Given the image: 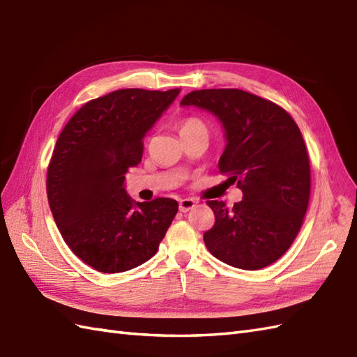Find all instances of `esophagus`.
<instances>
[{
  "instance_id": "1",
  "label": "esophagus",
  "mask_w": 357,
  "mask_h": 357,
  "mask_svg": "<svg viewBox=\"0 0 357 357\" xmlns=\"http://www.w3.org/2000/svg\"><path fill=\"white\" fill-rule=\"evenodd\" d=\"M196 206V202L193 199H181L179 200V211H182V213H187V211H190V209H193Z\"/></svg>"
}]
</instances>
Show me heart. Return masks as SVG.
<instances>
[{
  "label": "heart",
  "mask_w": 357,
  "mask_h": 357,
  "mask_svg": "<svg viewBox=\"0 0 357 357\" xmlns=\"http://www.w3.org/2000/svg\"><path fill=\"white\" fill-rule=\"evenodd\" d=\"M195 126H204V123L197 121V119H187V121L181 123L179 131H185V130H190V128H195Z\"/></svg>",
  "instance_id": "b5f03b06"
}]
</instances>
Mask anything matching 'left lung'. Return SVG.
Instances as JSON below:
<instances>
[{"mask_svg": "<svg viewBox=\"0 0 357 357\" xmlns=\"http://www.w3.org/2000/svg\"><path fill=\"white\" fill-rule=\"evenodd\" d=\"M181 105L218 119L226 139L218 169L243 191L232 208L208 200L215 223L204 234L205 245L227 266H270L296 240L309 204L310 167L297 123L279 105L238 89L190 91Z\"/></svg>", "mask_w": 357, "mask_h": 357, "instance_id": "left-lung-1", "label": "left lung"}]
</instances>
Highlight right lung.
Instances as JSON below:
<instances>
[{"instance_id": "add662e5", "label": "right lung", "mask_w": 357, "mask_h": 357, "mask_svg": "<svg viewBox=\"0 0 357 357\" xmlns=\"http://www.w3.org/2000/svg\"><path fill=\"white\" fill-rule=\"evenodd\" d=\"M179 91H112L81 107L56 143L47 176L54 220L70 250L100 273L151 259L178 213L169 197L135 202L125 175L142 161L146 132Z\"/></svg>"}]
</instances>
